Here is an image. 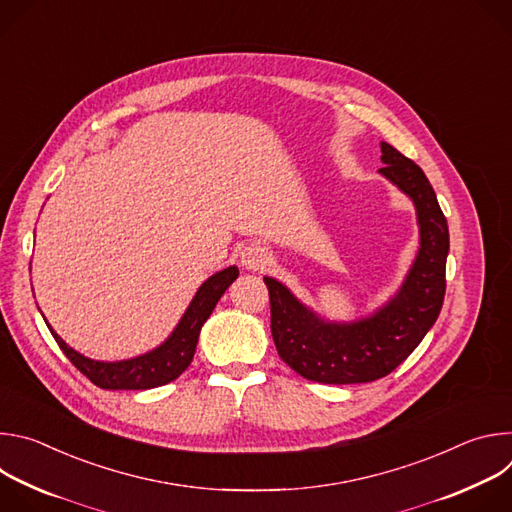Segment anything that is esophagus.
Segmentation results:
<instances>
[{
  "label": "esophagus",
  "mask_w": 512,
  "mask_h": 512,
  "mask_svg": "<svg viewBox=\"0 0 512 512\" xmlns=\"http://www.w3.org/2000/svg\"><path fill=\"white\" fill-rule=\"evenodd\" d=\"M239 257H241V265L249 271H263L265 265L269 263V253L259 243H249L247 247H243Z\"/></svg>",
  "instance_id": "34e87169"
}]
</instances>
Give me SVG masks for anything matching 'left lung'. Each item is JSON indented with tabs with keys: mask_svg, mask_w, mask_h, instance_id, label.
I'll use <instances>...</instances> for the list:
<instances>
[{
	"mask_svg": "<svg viewBox=\"0 0 512 512\" xmlns=\"http://www.w3.org/2000/svg\"><path fill=\"white\" fill-rule=\"evenodd\" d=\"M379 172L405 192L417 210L419 251L397 294L373 316L326 322L273 277H265L271 336L283 362L308 381L371 383L393 373L440 316L446 296L448 221L423 170L381 143Z\"/></svg>",
	"mask_w": 512,
	"mask_h": 512,
	"instance_id": "left-lung-1",
	"label": "left lung"
}]
</instances>
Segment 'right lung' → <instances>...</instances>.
Wrapping results in <instances>:
<instances>
[{"label": "right lung", "mask_w": 512, "mask_h": 512, "mask_svg": "<svg viewBox=\"0 0 512 512\" xmlns=\"http://www.w3.org/2000/svg\"><path fill=\"white\" fill-rule=\"evenodd\" d=\"M237 277H239V269L235 265L208 277L198 287L196 296L192 298L188 310L184 312L182 320L178 322L174 332L168 336V340L158 348H154L152 352H145L129 360H119V362L93 360L77 352L75 348H70L50 326L48 328L56 344L60 346V350L66 354V358L97 387L113 389V391L117 389L137 391V389L162 387L178 379L190 367L202 324L208 320L218 300H221L227 287Z\"/></svg>", "instance_id": "add662e5"}]
</instances>
